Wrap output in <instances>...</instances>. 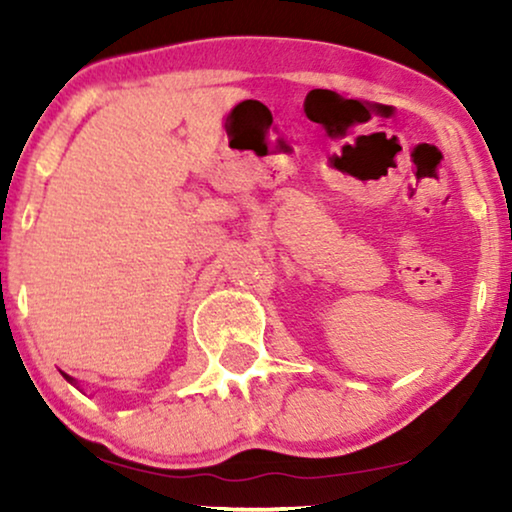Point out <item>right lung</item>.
I'll return each instance as SVG.
<instances>
[{
	"instance_id": "add662e5",
	"label": "right lung",
	"mask_w": 512,
	"mask_h": 512,
	"mask_svg": "<svg viewBox=\"0 0 512 512\" xmlns=\"http://www.w3.org/2000/svg\"><path fill=\"white\" fill-rule=\"evenodd\" d=\"M65 377H67V380H69V382H72V377H69V375H65Z\"/></svg>"
}]
</instances>
